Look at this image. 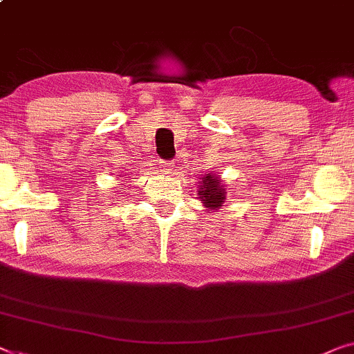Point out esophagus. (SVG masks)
Segmentation results:
<instances>
[{"instance_id":"esophagus-1","label":"esophagus","mask_w":354,"mask_h":354,"mask_svg":"<svg viewBox=\"0 0 354 354\" xmlns=\"http://www.w3.org/2000/svg\"><path fill=\"white\" fill-rule=\"evenodd\" d=\"M174 166H176V165H174V161H162V165H161L162 172L167 174V176H169V174H172Z\"/></svg>"}]
</instances>
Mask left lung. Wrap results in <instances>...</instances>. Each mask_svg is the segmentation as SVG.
<instances>
[{
  "instance_id": "obj_1",
  "label": "left lung",
  "mask_w": 354,
  "mask_h": 354,
  "mask_svg": "<svg viewBox=\"0 0 354 354\" xmlns=\"http://www.w3.org/2000/svg\"><path fill=\"white\" fill-rule=\"evenodd\" d=\"M198 194L206 209H220L227 199L225 185L214 174H206V177H203Z\"/></svg>"
}]
</instances>
